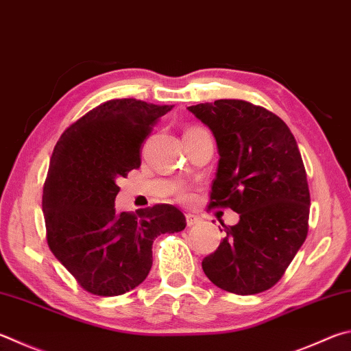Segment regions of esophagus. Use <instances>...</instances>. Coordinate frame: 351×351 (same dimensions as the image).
I'll return each mask as SVG.
<instances>
[{
	"mask_svg": "<svg viewBox=\"0 0 351 351\" xmlns=\"http://www.w3.org/2000/svg\"><path fill=\"white\" fill-rule=\"evenodd\" d=\"M197 221H199V218H197L196 215H192V213H187V215H186V222H187L189 227H190V226H195Z\"/></svg>",
	"mask_w": 351,
	"mask_h": 351,
	"instance_id": "esophagus-1",
	"label": "esophagus"
}]
</instances>
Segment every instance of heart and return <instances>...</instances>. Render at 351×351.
<instances>
[{
	"mask_svg": "<svg viewBox=\"0 0 351 351\" xmlns=\"http://www.w3.org/2000/svg\"><path fill=\"white\" fill-rule=\"evenodd\" d=\"M193 129H199V127H190L189 130H193ZM181 195H184V193H181Z\"/></svg>",
	"mask_w": 351,
	"mask_h": 351,
	"instance_id": "obj_1",
	"label": "heart"
}]
</instances>
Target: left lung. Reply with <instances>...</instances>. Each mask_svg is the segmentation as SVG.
Returning <instances> with one entry per match:
<instances>
[{
    "label": "left lung",
    "mask_w": 351,
    "mask_h": 351,
    "mask_svg": "<svg viewBox=\"0 0 351 351\" xmlns=\"http://www.w3.org/2000/svg\"><path fill=\"white\" fill-rule=\"evenodd\" d=\"M189 110L212 130L219 162L208 208L230 207L237 226L202 259L206 276L234 295L271 289L308 232L310 192L296 139L284 121L242 99H218Z\"/></svg>",
    "instance_id": "left-lung-1"
}]
</instances>
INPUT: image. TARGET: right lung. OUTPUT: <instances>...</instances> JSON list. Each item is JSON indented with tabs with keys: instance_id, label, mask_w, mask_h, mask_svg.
<instances>
[{
	"instance_id": "obj_1",
	"label": "right lung",
	"mask_w": 351,
	"mask_h": 351,
	"mask_svg": "<svg viewBox=\"0 0 351 351\" xmlns=\"http://www.w3.org/2000/svg\"><path fill=\"white\" fill-rule=\"evenodd\" d=\"M173 106L124 98L99 104L62 133L43 189L47 244L82 289L118 296L147 278L152 245L186 228L170 204L114 212L118 181L141 165V145Z\"/></svg>"
}]
</instances>
